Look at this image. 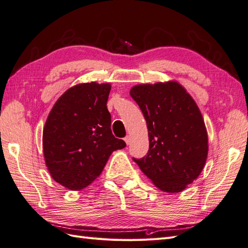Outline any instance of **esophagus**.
Listing matches in <instances>:
<instances>
[{
    "label": "esophagus",
    "mask_w": 248,
    "mask_h": 248,
    "mask_svg": "<svg viewBox=\"0 0 248 248\" xmlns=\"http://www.w3.org/2000/svg\"><path fill=\"white\" fill-rule=\"evenodd\" d=\"M124 140H125V142L127 145H129L130 144V137L129 136H126L125 138H124Z\"/></svg>",
    "instance_id": "34e87169"
}]
</instances>
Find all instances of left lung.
Returning <instances> with one entry per match:
<instances>
[{
	"mask_svg": "<svg viewBox=\"0 0 248 248\" xmlns=\"http://www.w3.org/2000/svg\"><path fill=\"white\" fill-rule=\"evenodd\" d=\"M130 96L149 131L147 155L133 161L160 190H184L199 177L208 155L207 130L197 103L177 81L134 86Z\"/></svg>",
	"mask_w": 248,
	"mask_h": 248,
	"instance_id": "left-lung-1",
	"label": "left lung"
}]
</instances>
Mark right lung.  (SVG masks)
<instances>
[{"mask_svg":"<svg viewBox=\"0 0 248 248\" xmlns=\"http://www.w3.org/2000/svg\"><path fill=\"white\" fill-rule=\"evenodd\" d=\"M109 84L77 85L60 97L43 128V154L50 176L70 190L98 177L110 154L126 147L110 129Z\"/></svg>","mask_w":248,"mask_h":248,"instance_id":"add662e5","label":"right lung"}]
</instances>
